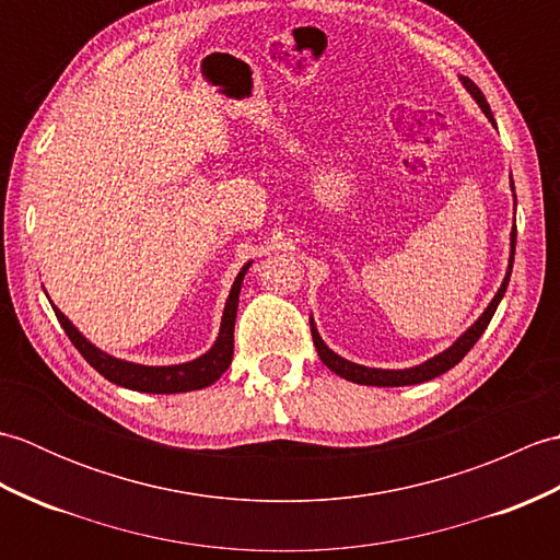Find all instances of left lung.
<instances>
[{"label":"left lung","mask_w":560,"mask_h":560,"mask_svg":"<svg viewBox=\"0 0 560 560\" xmlns=\"http://www.w3.org/2000/svg\"><path fill=\"white\" fill-rule=\"evenodd\" d=\"M462 86L467 89L469 96L479 103V108L483 110V115L489 117L491 125H495L493 120V113L489 108V103H486L481 89L474 83L471 79L467 77H459ZM510 189H513V197H515V183H513V175H510ZM517 205V199H515ZM515 243H517V229L513 223V231H510V259H508V271H505V279L501 283V289H498V293L493 295V301L489 303V307L479 315L477 323H474L464 335H459L455 341H452V347H447L443 353L433 355V359H428L419 365L413 368H404V371H385V368H368V365H359L353 361H347L341 359L339 353L331 351L327 343L323 341V337H319V331L315 327V319L311 317V329H313V341H315V349H317V355L319 361H323L331 373H337L339 377L343 380H351V383L355 385H375V387H404V385H419V383H425V380H433L438 375L447 373L450 368H455L464 355L469 353V349L474 347V343L479 341V337L486 331V327H489L491 317L495 313L498 303L503 301L505 295V289H508V281H510V273H513V261H515Z\"/></svg>","instance_id":"left-lung-1"}]
</instances>
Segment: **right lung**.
Masks as SVG:
<instances>
[{
	"instance_id": "1",
	"label": "right lung",
	"mask_w": 560,
	"mask_h": 560,
	"mask_svg": "<svg viewBox=\"0 0 560 560\" xmlns=\"http://www.w3.org/2000/svg\"><path fill=\"white\" fill-rule=\"evenodd\" d=\"M253 261L237 271V277L231 287L229 301L223 307L221 317V329L219 337L213 341V347L201 353L199 359L187 361V363H175V365H141L132 361L115 359V355L101 351L96 343H91L81 331L71 325V319L52 305V311L59 319V325L67 331V337L74 343L77 351L86 359L91 368L110 380V383L135 389V392H149V395H175V392H192L217 383V380L229 371L233 361V329H235V315H237V299H241V287L243 279Z\"/></svg>"
}]
</instances>
